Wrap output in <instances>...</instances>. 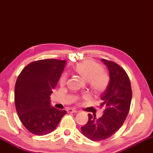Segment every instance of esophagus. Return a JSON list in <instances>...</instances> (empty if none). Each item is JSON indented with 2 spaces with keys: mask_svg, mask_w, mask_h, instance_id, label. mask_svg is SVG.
Returning a JSON list of instances; mask_svg holds the SVG:
<instances>
[{
  "mask_svg": "<svg viewBox=\"0 0 153 153\" xmlns=\"http://www.w3.org/2000/svg\"><path fill=\"white\" fill-rule=\"evenodd\" d=\"M67 112L68 113H76V112H77V110H76V109H68Z\"/></svg>",
  "mask_w": 153,
  "mask_h": 153,
  "instance_id": "34e87169",
  "label": "esophagus"
}]
</instances>
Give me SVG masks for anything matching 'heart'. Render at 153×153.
<instances>
[{
	"instance_id": "1",
	"label": "heart",
	"mask_w": 153,
	"mask_h": 153,
	"mask_svg": "<svg viewBox=\"0 0 153 153\" xmlns=\"http://www.w3.org/2000/svg\"><path fill=\"white\" fill-rule=\"evenodd\" d=\"M74 69L84 81L87 82L94 94H102L106 90L109 83V76L100 64L92 60H87L77 64ZM66 81L67 76L63 74L59 79L60 85H64Z\"/></svg>"
}]
</instances>
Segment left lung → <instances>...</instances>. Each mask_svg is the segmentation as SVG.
Segmentation results:
<instances>
[{"instance_id":"8db88e82","label":"left lung","mask_w":153,"mask_h":153,"mask_svg":"<svg viewBox=\"0 0 153 153\" xmlns=\"http://www.w3.org/2000/svg\"><path fill=\"white\" fill-rule=\"evenodd\" d=\"M108 68L109 82L106 91L101 95L104 107L99 119L89 114V120L81 127L82 134L94 141L105 140L117 132L126 119L132 100L130 78L123 68L113 61L102 59Z\"/></svg>"}]
</instances>
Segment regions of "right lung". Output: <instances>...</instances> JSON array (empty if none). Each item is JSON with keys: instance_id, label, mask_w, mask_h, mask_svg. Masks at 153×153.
<instances>
[{"instance_id": "add662e5", "label": "right lung", "mask_w": 153, "mask_h": 153, "mask_svg": "<svg viewBox=\"0 0 153 153\" xmlns=\"http://www.w3.org/2000/svg\"><path fill=\"white\" fill-rule=\"evenodd\" d=\"M66 60L46 59L30 63L17 77L14 102L25 128L36 135H46L57 128L66 114L51 105V95L63 72Z\"/></svg>"}]
</instances>
